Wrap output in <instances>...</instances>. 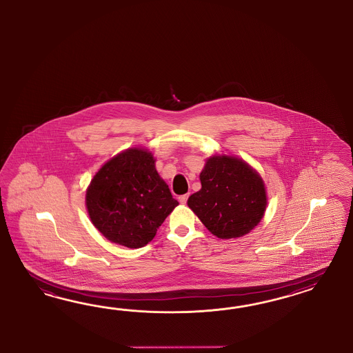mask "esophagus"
<instances>
[{
	"label": "esophagus",
	"instance_id": "1",
	"mask_svg": "<svg viewBox=\"0 0 353 353\" xmlns=\"http://www.w3.org/2000/svg\"><path fill=\"white\" fill-rule=\"evenodd\" d=\"M189 199V194H185V195H181V196H179V201L181 204H186V201Z\"/></svg>",
	"mask_w": 353,
	"mask_h": 353
}]
</instances>
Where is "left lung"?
Returning <instances> with one entry per match:
<instances>
[{
    "label": "left lung",
    "instance_id": "1",
    "mask_svg": "<svg viewBox=\"0 0 353 353\" xmlns=\"http://www.w3.org/2000/svg\"><path fill=\"white\" fill-rule=\"evenodd\" d=\"M201 189L188 205L217 238H240L263 217L267 198L262 179L232 157H213L201 173Z\"/></svg>",
    "mask_w": 353,
    "mask_h": 353
}]
</instances>
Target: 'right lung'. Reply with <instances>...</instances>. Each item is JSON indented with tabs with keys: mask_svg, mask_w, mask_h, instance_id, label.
Here are the masks:
<instances>
[{
	"mask_svg": "<svg viewBox=\"0 0 353 353\" xmlns=\"http://www.w3.org/2000/svg\"><path fill=\"white\" fill-rule=\"evenodd\" d=\"M154 162L150 152L128 149L105 163L90 183V219L110 241L141 248L179 205Z\"/></svg>",
	"mask_w": 353,
	"mask_h": 353,
	"instance_id": "1",
	"label": "right lung"
}]
</instances>
